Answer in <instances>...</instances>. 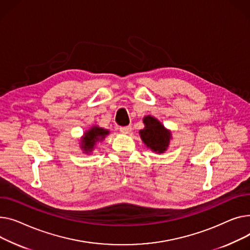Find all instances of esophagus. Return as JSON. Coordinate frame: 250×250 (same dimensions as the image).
Masks as SVG:
<instances>
[{
	"label": "esophagus",
	"mask_w": 250,
	"mask_h": 250,
	"mask_svg": "<svg viewBox=\"0 0 250 250\" xmlns=\"http://www.w3.org/2000/svg\"><path fill=\"white\" fill-rule=\"evenodd\" d=\"M119 130H120V132H122V133H124V134H129L131 130H132V128H131V126H123V127H120Z\"/></svg>",
	"instance_id": "1"
}]
</instances>
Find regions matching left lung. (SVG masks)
<instances>
[{"mask_svg":"<svg viewBox=\"0 0 250 250\" xmlns=\"http://www.w3.org/2000/svg\"><path fill=\"white\" fill-rule=\"evenodd\" d=\"M143 122L145 127L139 132L142 141L155 152L163 153L166 151L169 144L170 132L151 116H146Z\"/></svg>","mask_w":250,"mask_h":250,"instance_id":"8db88e82","label":"left lung"}]
</instances>
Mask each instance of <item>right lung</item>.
Instances as JSON below:
<instances>
[{
  "label": "right lung",
  "instance_id": "obj_1",
  "mask_svg": "<svg viewBox=\"0 0 250 250\" xmlns=\"http://www.w3.org/2000/svg\"><path fill=\"white\" fill-rule=\"evenodd\" d=\"M108 134H109L108 130L99 128V127H93L91 130L87 131L86 133H84V136L82 140L83 141L82 148H83V150L86 153L91 152L94 148L96 142L103 140Z\"/></svg>",
  "mask_w": 250,
  "mask_h": 250
}]
</instances>
